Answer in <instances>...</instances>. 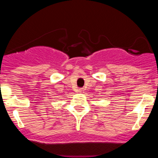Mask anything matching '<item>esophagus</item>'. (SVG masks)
Here are the masks:
<instances>
[{
	"label": "esophagus",
	"instance_id": "1",
	"mask_svg": "<svg viewBox=\"0 0 158 158\" xmlns=\"http://www.w3.org/2000/svg\"><path fill=\"white\" fill-rule=\"evenodd\" d=\"M78 91H79V92H83V89H79Z\"/></svg>",
	"mask_w": 158,
	"mask_h": 158
}]
</instances>
